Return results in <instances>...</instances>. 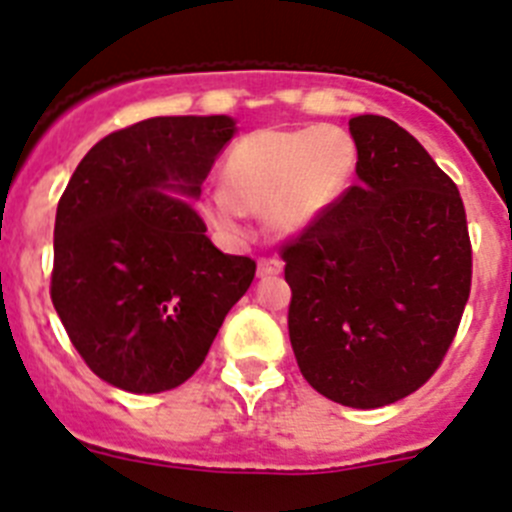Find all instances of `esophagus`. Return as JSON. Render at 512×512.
I'll list each match as a JSON object with an SVG mask.
<instances>
[{
  "mask_svg": "<svg viewBox=\"0 0 512 512\" xmlns=\"http://www.w3.org/2000/svg\"><path fill=\"white\" fill-rule=\"evenodd\" d=\"M283 273V262L278 257H260L257 260V278H273Z\"/></svg>",
  "mask_w": 512,
  "mask_h": 512,
  "instance_id": "obj_1",
  "label": "esophagus"
}]
</instances>
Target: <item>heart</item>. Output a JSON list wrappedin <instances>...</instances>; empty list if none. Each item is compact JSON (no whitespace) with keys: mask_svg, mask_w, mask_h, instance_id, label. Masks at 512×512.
<instances>
[{"mask_svg":"<svg viewBox=\"0 0 512 512\" xmlns=\"http://www.w3.org/2000/svg\"><path fill=\"white\" fill-rule=\"evenodd\" d=\"M357 147L342 127L257 130L229 150L224 188L206 201L214 224L239 229L245 211L265 214L267 229L293 237L311 227L349 186Z\"/></svg>","mask_w":512,"mask_h":512,"instance_id":"1","label":"heart"}]
</instances>
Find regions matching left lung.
<instances>
[{
	"label": "left lung",
	"instance_id": "left-lung-1",
	"mask_svg": "<svg viewBox=\"0 0 512 512\" xmlns=\"http://www.w3.org/2000/svg\"><path fill=\"white\" fill-rule=\"evenodd\" d=\"M357 183L280 250L288 334L324 398L380 408L439 370L472 285L462 196L388 117L349 119Z\"/></svg>",
	"mask_w": 512,
	"mask_h": 512
}]
</instances>
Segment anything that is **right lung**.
I'll list each match as a JSON object with an SVG mask.
<instances>
[{
    "mask_svg": "<svg viewBox=\"0 0 512 512\" xmlns=\"http://www.w3.org/2000/svg\"><path fill=\"white\" fill-rule=\"evenodd\" d=\"M232 117H153L91 147L53 232L50 298L94 375L127 393L178 388L209 354L255 260L224 255L199 199Z\"/></svg>",
    "mask_w": 512,
    "mask_h": 512,
    "instance_id": "add662e5",
    "label": "right lung"
}]
</instances>
